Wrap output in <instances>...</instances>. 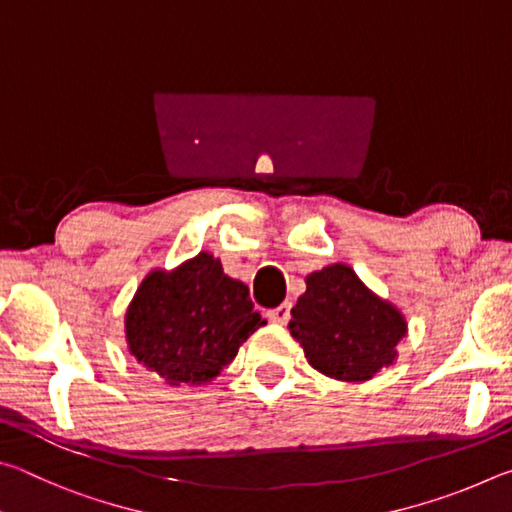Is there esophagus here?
Instances as JSON below:
<instances>
[{"label": "esophagus", "mask_w": 512, "mask_h": 512, "mask_svg": "<svg viewBox=\"0 0 512 512\" xmlns=\"http://www.w3.org/2000/svg\"><path fill=\"white\" fill-rule=\"evenodd\" d=\"M266 316H268V320H271V323L287 325V323H289V318H291V302H282L280 307L271 309V311H268Z\"/></svg>", "instance_id": "34e87169"}]
</instances>
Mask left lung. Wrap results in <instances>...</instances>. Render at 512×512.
<instances>
[{"mask_svg":"<svg viewBox=\"0 0 512 512\" xmlns=\"http://www.w3.org/2000/svg\"><path fill=\"white\" fill-rule=\"evenodd\" d=\"M307 291L291 309V336L311 368L339 381H368L393 366L409 327L393 302L379 298L348 264L305 277Z\"/></svg>","mask_w":512,"mask_h":512,"instance_id":"8db88e82","label":"left lung"}]
</instances>
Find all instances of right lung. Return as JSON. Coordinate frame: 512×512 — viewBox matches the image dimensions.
I'll return each mask as SVG.
<instances>
[{"label":"right lung","instance_id":"obj_1","mask_svg":"<svg viewBox=\"0 0 512 512\" xmlns=\"http://www.w3.org/2000/svg\"><path fill=\"white\" fill-rule=\"evenodd\" d=\"M262 325L246 284L225 275L207 250L171 271L153 268L124 316L128 352L169 386L219 377Z\"/></svg>","mask_w":512,"mask_h":512}]
</instances>
